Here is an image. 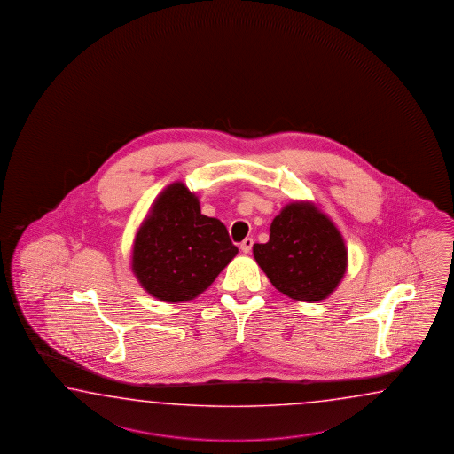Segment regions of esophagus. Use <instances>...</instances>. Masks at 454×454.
Returning <instances> with one entry per match:
<instances>
[{
	"label": "esophagus",
	"mask_w": 454,
	"mask_h": 454,
	"mask_svg": "<svg viewBox=\"0 0 454 454\" xmlns=\"http://www.w3.org/2000/svg\"><path fill=\"white\" fill-rule=\"evenodd\" d=\"M253 239H245V240L241 241L240 249L245 253V254H248L251 248H253Z\"/></svg>",
	"instance_id": "obj_1"
}]
</instances>
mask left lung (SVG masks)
Wrapping results in <instances>:
<instances>
[{
  "instance_id": "obj_1",
  "label": "left lung",
  "mask_w": 454,
  "mask_h": 454,
  "mask_svg": "<svg viewBox=\"0 0 454 454\" xmlns=\"http://www.w3.org/2000/svg\"><path fill=\"white\" fill-rule=\"evenodd\" d=\"M253 254L278 292L298 300H325L347 272L348 249L341 233L317 206L296 201L270 223L267 243Z\"/></svg>"
}]
</instances>
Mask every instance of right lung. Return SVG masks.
I'll use <instances>...</instances> for the list:
<instances>
[{"label": "right lung", "instance_id": "1", "mask_svg": "<svg viewBox=\"0 0 454 454\" xmlns=\"http://www.w3.org/2000/svg\"><path fill=\"white\" fill-rule=\"evenodd\" d=\"M237 253L225 225L201 214L198 196L176 182L154 200L135 235L132 272L160 301H188L203 294Z\"/></svg>", "mask_w": 454, "mask_h": 454}]
</instances>
